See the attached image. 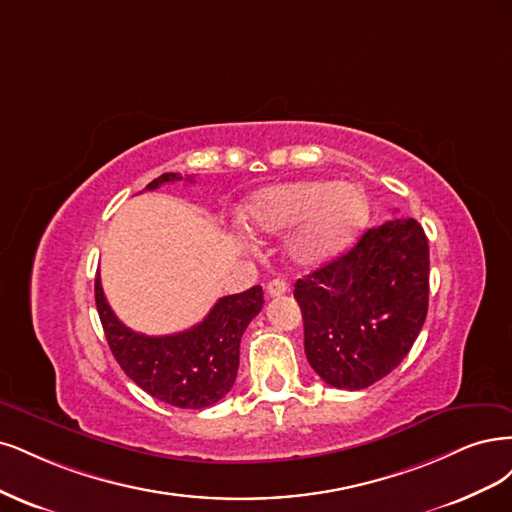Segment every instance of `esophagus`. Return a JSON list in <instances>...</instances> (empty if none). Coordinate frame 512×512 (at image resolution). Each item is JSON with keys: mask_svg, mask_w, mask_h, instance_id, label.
<instances>
[{"mask_svg": "<svg viewBox=\"0 0 512 512\" xmlns=\"http://www.w3.org/2000/svg\"><path fill=\"white\" fill-rule=\"evenodd\" d=\"M285 291H287V283L283 278H272L266 287V293L270 295V298H278V295H283Z\"/></svg>", "mask_w": 512, "mask_h": 512, "instance_id": "34e87169", "label": "esophagus"}]
</instances>
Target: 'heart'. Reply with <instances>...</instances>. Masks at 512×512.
<instances>
[{"label": "heart", "instance_id": "obj_1", "mask_svg": "<svg viewBox=\"0 0 512 512\" xmlns=\"http://www.w3.org/2000/svg\"><path fill=\"white\" fill-rule=\"evenodd\" d=\"M370 217L364 189L332 180H295L259 191L244 206L246 227L283 234L291 227L289 253L298 263H321L355 242Z\"/></svg>", "mask_w": 512, "mask_h": 512}]
</instances>
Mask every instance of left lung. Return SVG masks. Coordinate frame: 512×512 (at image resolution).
I'll use <instances>...</instances> for the list:
<instances>
[{"label":"left lung","mask_w":512,"mask_h":512,"mask_svg":"<svg viewBox=\"0 0 512 512\" xmlns=\"http://www.w3.org/2000/svg\"><path fill=\"white\" fill-rule=\"evenodd\" d=\"M304 351L323 381L366 389L408 355L427 315L430 246L415 219L368 229L351 251L295 283Z\"/></svg>","instance_id":"8db88e82"}]
</instances>
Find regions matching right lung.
Masks as SVG:
<instances>
[{
  "label": "right lung",
  "instance_id": "1",
  "mask_svg": "<svg viewBox=\"0 0 512 512\" xmlns=\"http://www.w3.org/2000/svg\"><path fill=\"white\" fill-rule=\"evenodd\" d=\"M176 180L183 176L161 174L146 189ZM95 304L110 351L131 381L170 406L197 410L217 404L234 387L240 340L259 315L263 291L255 285L244 293L225 295L202 323L170 336H144L123 325L106 302L100 274L95 278Z\"/></svg>",
  "mask_w": 512,
  "mask_h": 512
}]
</instances>
